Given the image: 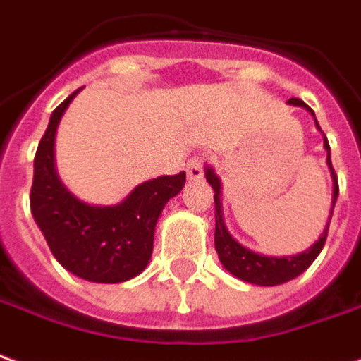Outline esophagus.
<instances>
[{
    "label": "esophagus",
    "mask_w": 361,
    "mask_h": 361,
    "mask_svg": "<svg viewBox=\"0 0 361 361\" xmlns=\"http://www.w3.org/2000/svg\"><path fill=\"white\" fill-rule=\"evenodd\" d=\"M205 164H207L205 156H201V154L193 156V158L188 162V168H185V170H188V180L191 181L201 180V178H203V172H205Z\"/></svg>",
    "instance_id": "1"
}]
</instances>
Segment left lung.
Masks as SVG:
<instances>
[{"instance_id": "left-lung-1", "label": "left lung", "mask_w": 361, "mask_h": 361, "mask_svg": "<svg viewBox=\"0 0 361 361\" xmlns=\"http://www.w3.org/2000/svg\"><path fill=\"white\" fill-rule=\"evenodd\" d=\"M287 103L289 105H297V107H305V109H309L312 113L311 107L305 102H301V99H297V97H291ZM317 127H319V123H317ZM324 148L329 150L326 162H329L332 181H334L332 209H330L329 223H326V228L322 231L321 238L314 242L309 250L301 252L297 256H286V258H274V256H264V254H258V252L248 250V248H244L242 244H238L228 234V231L224 228L223 211H221V181H219V178H216L211 168H207V181L211 183V188L215 191V248L219 258H221V264L233 276H236L242 281L254 283V286H279V283H286L289 279L301 276L305 269L309 268L312 262L317 259V256L321 254L322 246L326 242V234H329V224L330 219H332V211H334V203H336V197H338V178H336V172H334L332 162H330V146L326 137H324Z\"/></svg>"}]
</instances>
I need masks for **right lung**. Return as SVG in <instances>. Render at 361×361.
<instances>
[{
    "mask_svg": "<svg viewBox=\"0 0 361 361\" xmlns=\"http://www.w3.org/2000/svg\"><path fill=\"white\" fill-rule=\"evenodd\" d=\"M78 92L52 111L40 138L35 154L31 213L50 252L68 271L95 283H121L148 266L158 216L185 185V172L145 181L115 207H93L75 199L54 172V135Z\"/></svg>",
    "mask_w": 361,
    "mask_h": 361,
    "instance_id": "add662e5",
    "label": "right lung"
}]
</instances>
